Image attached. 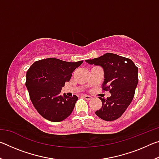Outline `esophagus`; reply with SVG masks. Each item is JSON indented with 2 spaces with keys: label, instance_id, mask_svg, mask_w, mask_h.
<instances>
[{
  "label": "esophagus",
  "instance_id": "esophagus-1",
  "mask_svg": "<svg viewBox=\"0 0 159 159\" xmlns=\"http://www.w3.org/2000/svg\"><path fill=\"white\" fill-rule=\"evenodd\" d=\"M82 97H83V98H85V99H87V100H90V99H92V98H91L90 96L87 95H83Z\"/></svg>",
  "mask_w": 159,
  "mask_h": 159
}]
</instances>
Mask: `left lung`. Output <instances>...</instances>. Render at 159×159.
<instances>
[{
    "mask_svg": "<svg viewBox=\"0 0 159 159\" xmlns=\"http://www.w3.org/2000/svg\"><path fill=\"white\" fill-rule=\"evenodd\" d=\"M85 61L103 68L104 80L102 90L111 93L107 99L99 98L102 105L95 114L107 121L118 119L134 98L138 83V68L130 59L113 53H106Z\"/></svg>",
    "mask_w": 159,
    "mask_h": 159,
    "instance_id": "left-lung-1",
    "label": "left lung"
}]
</instances>
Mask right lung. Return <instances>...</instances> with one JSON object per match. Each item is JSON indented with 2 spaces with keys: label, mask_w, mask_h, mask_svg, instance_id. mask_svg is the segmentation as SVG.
I'll use <instances>...</instances> for the list:
<instances>
[{
  "label": "right lung",
  "mask_w": 159,
  "mask_h": 159,
  "mask_svg": "<svg viewBox=\"0 0 159 159\" xmlns=\"http://www.w3.org/2000/svg\"><path fill=\"white\" fill-rule=\"evenodd\" d=\"M83 61L69 62L56 58L35 61L26 75V86L37 111L50 121L60 122L73 111L78 97L61 95V88Z\"/></svg>",
  "instance_id": "right-lung-1"
}]
</instances>
